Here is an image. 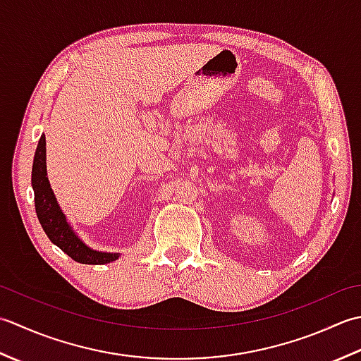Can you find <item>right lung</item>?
I'll list each match as a JSON object with an SVG mask.
<instances>
[{
	"label": "right lung",
	"mask_w": 361,
	"mask_h": 361,
	"mask_svg": "<svg viewBox=\"0 0 361 361\" xmlns=\"http://www.w3.org/2000/svg\"><path fill=\"white\" fill-rule=\"evenodd\" d=\"M45 135H42L37 145L34 164H32V188L37 218L48 235V238L59 246L62 251L70 255L73 260L85 264H104L118 259V254L98 252L85 246L75 232L71 231L67 218L62 213L61 207L54 197L53 190L49 187L47 178V161H45Z\"/></svg>",
	"instance_id": "add662e5"
}]
</instances>
